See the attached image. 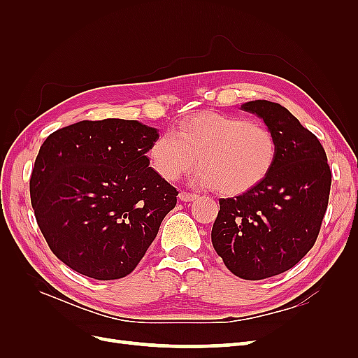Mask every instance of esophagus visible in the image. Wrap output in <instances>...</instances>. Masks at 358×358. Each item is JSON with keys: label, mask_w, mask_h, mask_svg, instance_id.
Returning a JSON list of instances; mask_svg holds the SVG:
<instances>
[{"label": "esophagus", "mask_w": 358, "mask_h": 358, "mask_svg": "<svg viewBox=\"0 0 358 358\" xmlns=\"http://www.w3.org/2000/svg\"><path fill=\"white\" fill-rule=\"evenodd\" d=\"M197 197H199L197 194H194V192H187V191H180L179 192V199L182 201H192V200H196Z\"/></svg>", "instance_id": "34e87169"}]
</instances>
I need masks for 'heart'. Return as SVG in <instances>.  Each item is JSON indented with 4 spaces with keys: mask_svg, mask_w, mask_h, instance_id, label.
Returning a JSON list of instances; mask_svg holds the SVG:
<instances>
[{
    "mask_svg": "<svg viewBox=\"0 0 358 358\" xmlns=\"http://www.w3.org/2000/svg\"><path fill=\"white\" fill-rule=\"evenodd\" d=\"M276 155V137L267 127L218 112L182 119L175 133H161L148 150L150 167L170 182L188 173L199 157L194 182L225 196H241L262 183Z\"/></svg>",
    "mask_w": 358,
    "mask_h": 358,
    "instance_id": "b5f03b06",
    "label": "heart"
}]
</instances>
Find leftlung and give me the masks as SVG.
I'll list each match as a JSON object with an SVG mask.
<instances>
[{
  "instance_id": "left-lung-1",
  "label": "left lung",
  "mask_w": 358,
  "mask_h": 358,
  "mask_svg": "<svg viewBox=\"0 0 358 358\" xmlns=\"http://www.w3.org/2000/svg\"><path fill=\"white\" fill-rule=\"evenodd\" d=\"M276 137L278 155L267 178L242 196L221 199L212 245L227 268L259 280L294 267L315 245L327 210L331 171L320 140L285 107L249 101Z\"/></svg>"
}]
</instances>
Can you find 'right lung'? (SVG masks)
<instances>
[{
  "label": "right lung",
  "instance_id": "1",
  "mask_svg": "<svg viewBox=\"0 0 358 358\" xmlns=\"http://www.w3.org/2000/svg\"><path fill=\"white\" fill-rule=\"evenodd\" d=\"M158 131L137 121H80L41 145L29 179L40 230L64 264L99 280L129 275L176 206L149 167Z\"/></svg>",
  "mask_w": 358,
  "mask_h": 358
}]
</instances>
